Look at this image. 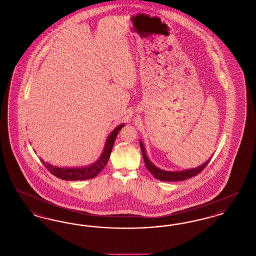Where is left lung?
Listing matches in <instances>:
<instances>
[{
  "mask_svg": "<svg viewBox=\"0 0 256 256\" xmlns=\"http://www.w3.org/2000/svg\"><path fill=\"white\" fill-rule=\"evenodd\" d=\"M140 146H141L142 156H143L146 169L148 170V172H150V174L156 178H158V180H161V182H182V180H188L192 176H195L202 172V170L206 167L208 163L210 162V160L212 158H210L206 163H204L202 165H200L198 168L182 170V172H167V170L159 169L150 161V159L148 158V156H146V152H145V148L143 146L142 142H140Z\"/></svg>",
  "mask_w": 256,
  "mask_h": 256,
  "instance_id": "1",
  "label": "left lung"
}]
</instances>
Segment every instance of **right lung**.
Wrapping results in <instances>:
<instances>
[{
	"label": "right lung",
	"instance_id": "1",
	"mask_svg": "<svg viewBox=\"0 0 256 256\" xmlns=\"http://www.w3.org/2000/svg\"><path fill=\"white\" fill-rule=\"evenodd\" d=\"M124 124H122L120 126H118L110 135V137L106 140V146L104 150V152L102 154V156L98 160L97 162L93 163L92 165L88 166V167H82V168H60V167H54L52 166L49 163L45 162L44 160L40 159L41 162L43 163V165L47 168V170H49L50 174H52L54 176H56V178L64 180H90L95 178L98 176V172H100V170H102L108 159L110 158V154L112 150V148L114 145L116 136L118 135V132L121 130L122 126Z\"/></svg>",
	"mask_w": 256,
	"mask_h": 256
}]
</instances>
